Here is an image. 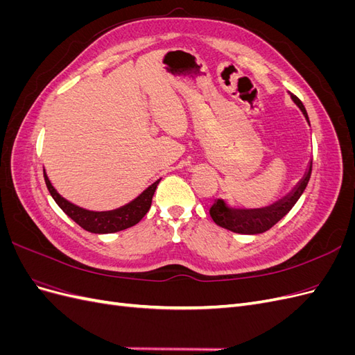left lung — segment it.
Returning <instances> with one entry per match:
<instances>
[{
    "instance_id": "obj_1",
    "label": "left lung",
    "mask_w": 355,
    "mask_h": 355,
    "mask_svg": "<svg viewBox=\"0 0 355 355\" xmlns=\"http://www.w3.org/2000/svg\"><path fill=\"white\" fill-rule=\"evenodd\" d=\"M290 98H292V101L296 103L297 108L302 111L304 116L306 118V121L309 124V118L304 103L292 93H290ZM311 170H313V161H309L304 178L297 182V185L292 189V192H288L286 197L270 204V206L261 207V209H234V207H230L228 204L225 202V200L219 198L210 207V216L214 220V223L232 232L252 234V235L262 234L270 228H272L278 220L283 219L286 214L292 210L296 201L300 198V196L304 194V191L311 178Z\"/></svg>"
}]
</instances>
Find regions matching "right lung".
I'll list each match as a JSON object with an SVG mask.
<instances>
[{
  "label": "right lung",
  "mask_w": 355,
  "mask_h": 355,
  "mask_svg": "<svg viewBox=\"0 0 355 355\" xmlns=\"http://www.w3.org/2000/svg\"><path fill=\"white\" fill-rule=\"evenodd\" d=\"M44 179H46L47 189L51 194L53 200L58 202V206L65 211L73 222H77L83 230L93 234H112V232L130 228L137 222H141V219L148 213L149 207H151L154 192L159 182V180L154 182V184L151 187H148L141 196H137L133 201L127 202L125 206L120 209L108 210V211H92V210H85L83 207L75 206V204L63 198L59 192L53 188L51 182L46 175V171H44Z\"/></svg>",
  "instance_id": "right-lung-1"
}]
</instances>
